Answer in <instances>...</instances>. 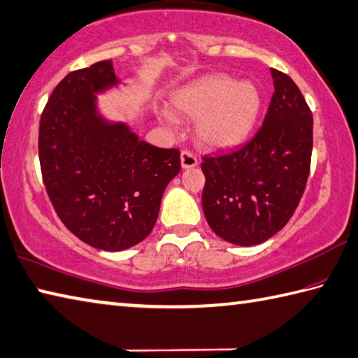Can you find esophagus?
<instances>
[{
  "mask_svg": "<svg viewBox=\"0 0 358 358\" xmlns=\"http://www.w3.org/2000/svg\"><path fill=\"white\" fill-rule=\"evenodd\" d=\"M180 165L184 170H188V168H194L198 165V157L192 154L190 151H182L180 152Z\"/></svg>",
  "mask_w": 358,
  "mask_h": 358,
  "instance_id": "esophagus-1",
  "label": "esophagus"
}]
</instances>
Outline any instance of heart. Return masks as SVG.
<instances>
[{
	"instance_id": "obj_1",
	"label": "heart",
	"mask_w": 358,
	"mask_h": 358,
	"mask_svg": "<svg viewBox=\"0 0 358 358\" xmlns=\"http://www.w3.org/2000/svg\"><path fill=\"white\" fill-rule=\"evenodd\" d=\"M178 115L194 120V134L201 145L212 150H231L251 136L262 109V95L249 80L210 74L182 87L171 96ZM171 121L168 113H162Z\"/></svg>"
}]
</instances>
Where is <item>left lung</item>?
<instances>
[{
	"instance_id": "8db88e82",
	"label": "left lung",
	"mask_w": 358,
	"mask_h": 358,
	"mask_svg": "<svg viewBox=\"0 0 358 358\" xmlns=\"http://www.w3.org/2000/svg\"><path fill=\"white\" fill-rule=\"evenodd\" d=\"M269 71L274 93L257 134L238 150L201 164L208 226L238 246L259 245L287 224L310 173L312 112L292 78Z\"/></svg>"
}]
</instances>
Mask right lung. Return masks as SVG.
<instances>
[{
    "label": "right lung",
    "mask_w": 358,
    "mask_h": 358,
    "mask_svg": "<svg viewBox=\"0 0 358 358\" xmlns=\"http://www.w3.org/2000/svg\"><path fill=\"white\" fill-rule=\"evenodd\" d=\"M124 85L112 60L73 71L46 103L38 159L46 193L70 232L101 251H124L156 224L178 150L140 140L126 121L101 112L98 95Z\"/></svg>",
    "instance_id": "right-lung-1"
}]
</instances>
